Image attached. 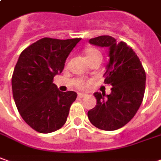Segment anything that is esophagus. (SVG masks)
Here are the masks:
<instances>
[{"label":"esophagus","instance_id":"obj_1","mask_svg":"<svg viewBox=\"0 0 161 161\" xmlns=\"http://www.w3.org/2000/svg\"><path fill=\"white\" fill-rule=\"evenodd\" d=\"M86 95L84 94V93H78V95H77V97L79 98V99H83V98H85Z\"/></svg>","mask_w":161,"mask_h":161}]
</instances>
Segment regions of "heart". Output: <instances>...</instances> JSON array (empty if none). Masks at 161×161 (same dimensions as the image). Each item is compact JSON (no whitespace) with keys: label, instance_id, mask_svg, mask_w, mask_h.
<instances>
[{"label":"heart","instance_id":"b5f03b06","mask_svg":"<svg viewBox=\"0 0 161 161\" xmlns=\"http://www.w3.org/2000/svg\"><path fill=\"white\" fill-rule=\"evenodd\" d=\"M86 55H87V58H88V60L90 59H92V58H94L97 57V56H99V57L102 58V55H101V53L99 52V50H97V49H89V50H87L86 51ZM77 88H79V89H83V88H85V87H87V85H88V82H86L85 80H83V79H77L76 82V84H75Z\"/></svg>","mask_w":161,"mask_h":161}]
</instances>
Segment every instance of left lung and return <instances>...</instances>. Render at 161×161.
Returning a JSON list of instances; mask_svg holds the SVG:
<instances>
[{"mask_svg":"<svg viewBox=\"0 0 161 161\" xmlns=\"http://www.w3.org/2000/svg\"><path fill=\"white\" fill-rule=\"evenodd\" d=\"M89 42L109 48V62L104 74L105 84L112 86L111 93L95 92L96 107L88 111L90 122L102 130H115L135 116L145 91V71L136 53L125 42L118 43L108 35Z\"/></svg>","mask_w":161,"mask_h":161,"instance_id":"obj_1","label":"left lung"}]
</instances>
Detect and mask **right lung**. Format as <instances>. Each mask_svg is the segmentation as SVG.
Here are the masks:
<instances>
[{
  "label": "right lung",
  "mask_w": 161,
  "mask_h": 161,
  "mask_svg": "<svg viewBox=\"0 0 161 161\" xmlns=\"http://www.w3.org/2000/svg\"><path fill=\"white\" fill-rule=\"evenodd\" d=\"M81 39L43 38L26 47L12 75V92L24 121L39 133H51L67 121L76 92H62L53 84Z\"/></svg>",
  "instance_id": "add662e5"
}]
</instances>
